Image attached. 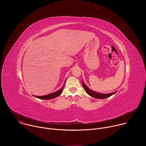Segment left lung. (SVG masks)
<instances>
[{
	"mask_svg": "<svg viewBox=\"0 0 146 146\" xmlns=\"http://www.w3.org/2000/svg\"><path fill=\"white\" fill-rule=\"evenodd\" d=\"M82 86L83 88L85 90V91H86V92L91 96L94 98H96V99H105V98H109L110 96H111V95H114V94H115L117 91H115L114 92H111V93H109V94H101V93H98L95 91H93L92 90H91V89H90L86 84L85 83L83 82V81H82Z\"/></svg>",
	"mask_w": 146,
	"mask_h": 146,
	"instance_id": "1",
	"label": "left lung"
}]
</instances>
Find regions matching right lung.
Here are the masks:
<instances>
[{
	"mask_svg": "<svg viewBox=\"0 0 146 146\" xmlns=\"http://www.w3.org/2000/svg\"><path fill=\"white\" fill-rule=\"evenodd\" d=\"M65 81H66V80H65ZM65 82H64L63 86H62V87L60 90H58L57 91L54 92L51 94H48V95H44V96H35L34 95V96H35L37 98H38L40 99H43V100H48V99H52L58 97L59 95H60L61 94V93L63 92V90H64V88L65 87Z\"/></svg>",
	"mask_w": 146,
	"mask_h": 146,
	"instance_id": "right-lung-1",
	"label": "right lung"
}]
</instances>
